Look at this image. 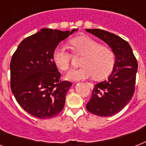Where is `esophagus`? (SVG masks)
<instances>
[{
    "mask_svg": "<svg viewBox=\"0 0 146 146\" xmlns=\"http://www.w3.org/2000/svg\"><path fill=\"white\" fill-rule=\"evenodd\" d=\"M87 84H88V86H89L90 87L91 89H93V87H94L93 84H92V83H89V82H87Z\"/></svg>",
    "mask_w": 146,
    "mask_h": 146,
    "instance_id": "esophagus-1",
    "label": "esophagus"
}]
</instances>
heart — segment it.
<instances>
[{
	"label": "heart",
	"instance_id": "b5f03b06",
	"mask_svg": "<svg viewBox=\"0 0 146 146\" xmlns=\"http://www.w3.org/2000/svg\"><path fill=\"white\" fill-rule=\"evenodd\" d=\"M70 44L76 54L83 55L80 65L82 67L69 72L66 78L69 80H82L93 77L103 80L111 73L114 66L115 56L109 47L101 45L96 40L86 36H78L70 41ZM72 55L61 46H57L52 54L53 61L63 71L70 66Z\"/></svg>",
	"mask_w": 146,
	"mask_h": 146
}]
</instances>
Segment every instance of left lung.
<instances>
[{
	"label": "left lung",
	"instance_id": "left-lung-1",
	"mask_svg": "<svg viewBox=\"0 0 146 146\" xmlns=\"http://www.w3.org/2000/svg\"><path fill=\"white\" fill-rule=\"evenodd\" d=\"M86 31L105 42L115 56L112 73L108 80L95 86L86 109L100 117L112 116L121 111L132 99L138 64L131 47L125 40L102 29H86Z\"/></svg>",
	"mask_w": 146,
	"mask_h": 146
}]
</instances>
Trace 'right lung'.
Segmentation results:
<instances>
[{"mask_svg":"<svg viewBox=\"0 0 146 146\" xmlns=\"http://www.w3.org/2000/svg\"><path fill=\"white\" fill-rule=\"evenodd\" d=\"M77 29L60 31L42 29L19 44L10 62V87L18 104L39 119L57 116L64 109L66 92L72 86L60 80L53 51Z\"/></svg>","mask_w":146,"mask_h":146,"instance_id":"right-lung-1","label":"right lung"}]
</instances>
